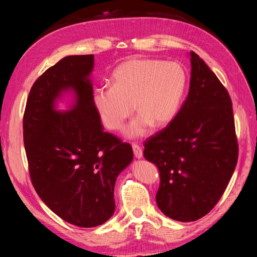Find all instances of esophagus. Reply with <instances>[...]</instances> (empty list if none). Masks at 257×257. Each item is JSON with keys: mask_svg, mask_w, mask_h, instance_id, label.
<instances>
[{"mask_svg": "<svg viewBox=\"0 0 257 257\" xmlns=\"http://www.w3.org/2000/svg\"><path fill=\"white\" fill-rule=\"evenodd\" d=\"M133 150H134V155L136 158H138V159H140V158H143V148L137 144H133Z\"/></svg>", "mask_w": 257, "mask_h": 257, "instance_id": "34e87169", "label": "esophagus"}]
</instances>
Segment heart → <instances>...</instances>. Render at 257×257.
<instances>
[{
    "instance_id": "1",
    "label": "heart",
    "mask_w": 257,
    "mask_h": 257,
    "mask_svg": "<svg viewBox=\"0 0 257 257\" xmlns=\"http://www.w3.org/2000/svg\"><path fill=\"white\" fill-rule=\"evenodd\" d=\"M187 86V73L181 64L160 59H132L112 74V86H99L92 102L107 128L118 130L139 112L125 130L129 137L149 132L151 124L162 127L176 116ZM135 105H134L133 103Z\"/></svg>"
}]
</instances>
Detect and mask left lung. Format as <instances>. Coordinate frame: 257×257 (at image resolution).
Wrapping results in <instances>:
<instances>
[{"instance_id": "1", "label": "left lung", "mask_w": 257, "mask_h": 257, "mask_svg": "<svg viewBox=\"0 0 257 257\" xmlns=\"http://www.w3.org/2000/svg\"><path fill=\"white\" fill-rule=\"evenodd\" d=\"M187 99L166 128L145 141L144 156L160 173L156 200L180 222L206 215L235 170L238 145L231 97L194 52Z\"/></svg>"}]
</instances>
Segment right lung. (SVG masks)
Listing matches in <instances>:
<instances>
[{"mask_svg": "<svg viewBox=\"0 0 257 257\" xmlns=\"http://www.w3.org/2000/svg\"><path fill=\"white\" fill-rule=\"evenodd\" d=\"M92 68L94 55L61 59L33 84L23 117L33 187L55 214L80 227L110 219L116 179L134 159L132 146L103 132L92 102ZM68 90L75 105L57 112L56 99Z\"/></svg>", "mask_w": 257, "mask_h": 257, "instance_id": "1", "label": "right lung"}]
</instances>
